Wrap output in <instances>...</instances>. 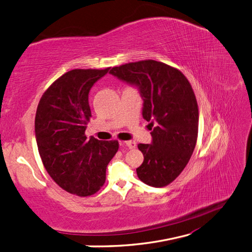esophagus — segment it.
Instances as JSON below:
<instances>
[{"label":"esophagus","instance_id":"esophagus-1","mask_svg":"<svg viewBox=\"0 0 252 252\" xmlns=\"http://www.w3.org/2000/svg\"><path fill=\"white\" fill-rule=\"evenodd\" d=\"M121 146H126L127 147L128 149H134V148H136V143L133 140H127V141H121L120 143Z\"/></svg>","mask_w":252,"mask_h":252}]
</instances>
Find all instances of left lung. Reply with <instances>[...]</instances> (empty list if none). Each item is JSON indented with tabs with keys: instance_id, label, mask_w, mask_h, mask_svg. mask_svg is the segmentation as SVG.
<instances>
[{
	"instance_id": "8db88e82",
	"label": "left lung",
	"mask_w": 252,
	"mask_h": 252,
	"mask_svg": "<svg viewBox=\"0 0 252 252\" xmlns=\"http://www.w3.org/2000/svg\"><path fill=\"white\" fill-rule=\"evenodd\" d=\"M109 73L139 90L143 117L151 126V144L138 145L144 154L139 180L153 188L168 185L188 165L198 136V104L189 80L153 60L114 67Z\"/></svg>"
}]
</instances>
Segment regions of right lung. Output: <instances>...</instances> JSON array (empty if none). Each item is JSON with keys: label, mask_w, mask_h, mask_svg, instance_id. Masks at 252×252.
<instances>
[{"label": "right lung", "mask_w": 252, "mask_h": 252, "mask_svg": "<svg viewBox=\"0 0 252 252\" xmlns=\"http://www.w3.org/2000/svg\"><path fill=\"white\" fill-rule=\"evenodd\" d=\"M108 70L68 71L47 89L37 107L35 136L44 168L63 189L80 197L102 188L107 165L119 148L117 140L85 135L92 117L89 92Z\"/></svg>", "instance_id": "right-lung-1"}]
</instances>
